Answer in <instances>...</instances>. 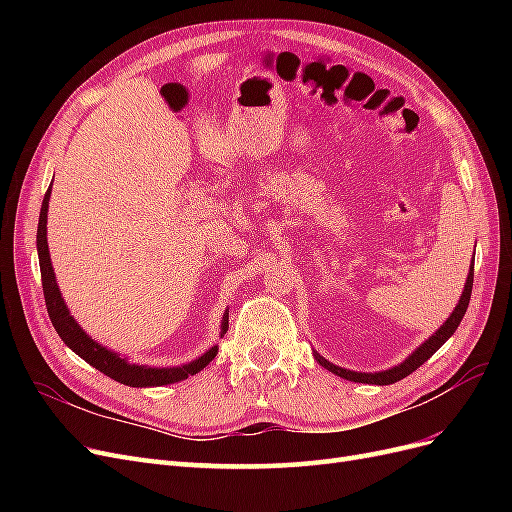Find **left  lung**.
<instances>
[{
  "instance_id": "obj_1",
  "label": "left lung",
  "mask_w": 512,
  "mask_h": 512,
  "mask_svg": "<svg viewBox=\"0 0 512 512\" xmlns=\"http://www.w3.org/2000/svg\"><path fill=\"white\" fill-rule=\"evenodd\" d=\"M472 284H474V262L470 265V273H468L466 286H463V292H461V297H459V303H457L455 309H453V314L444 320V324H442V327H440L436 333H433L429 339H425V342H423L421 346H418L410 356H406V361H401L399 365H395V367H391V369L374 371V374H365V371H352V369H346V367H339V365L329 363V361L324 359V356H320L316 350H314V359H316L318 365H322L324 369H329L331 374H335V376H339V378H344V380H350V382H363V384H380V386H384V384H393V382L404 380L406 376L412 374L414 369L421 367V365L429 359L431 354H436V352L442 348V344L446 342V339L457 331L459 322H461L463 314H466L468 303H470Z\"/></svg>"
}]
</instances>
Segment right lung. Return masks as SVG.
Listing matches in <instances>:
<instances>
[{
    "instance_id": "add662e5",
    "label": "right lung",
    "mask_w": 512,
    "mask_h": 512,
    "mask_svg": "<svg viewBox=\"0 0 512 512\" xmlns=\"http://www.w3.org/2000/svg\"><path fill=\"white\" fill-rule=\"evenodd\" d=\"M49 198L51 188L46 190L42 209H40V220H38V258H40V273H42V290H44V301H46V312L53 322L57 335L64 339V344L87 361L91 367H96L108 378H113L126 386H164V384H175L181 382L188 376L198 374L200 369H205L218 354V346H211L205 354H200L198 359L183 363L177 367H149V365H136L128 363V359H121V354L108 350L106 346L98 344L96 339H91L81 327L79 322L70 316V309L66 301L61 299V292L55 280V271L51 265V254H49V243H46V215H49ZM222 335L228 331V312H224L222 318Z\"/></svg>"
}]
</instances>
